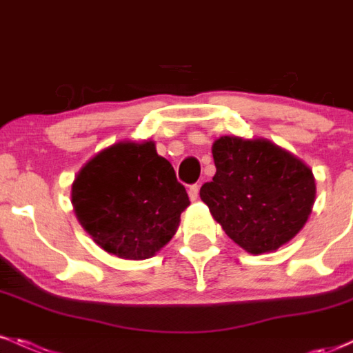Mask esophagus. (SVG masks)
<instances>
[{"label":"esophagus","mask_w":353,"mask_h":353,"mask_svg":"<svg viewBox=\"0 0 353 353\" xmlns=\"http://www.w3.org/2000/svg\"><path fill=\"white\" fill-rule=\"evenodd\" d=\"M199 188L201 185L199 184H192V185H189V199L190 201H196L197 197H199Z\"/></svg>","instance_id":"34e87169"}]
</instances>
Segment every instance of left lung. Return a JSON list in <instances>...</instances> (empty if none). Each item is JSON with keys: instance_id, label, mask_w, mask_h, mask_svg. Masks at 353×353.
<instances>
[{"instance_id": "1", "label": "left lung", "mask_w": 353, "mask_h": 353, "mask_svg": "<svg viewBox=\"0 0 353 353\" xmlns=\"http://www.w3.org/2000/svg\"><path fill=\"white\" fill-rule=\"evenodd\" d=\"M216 176L201 199L225 234L250 254L277 250L299 234L315 201L314 174L267 139L222 136L212 144Z\"/></svg>"}]
</instances>
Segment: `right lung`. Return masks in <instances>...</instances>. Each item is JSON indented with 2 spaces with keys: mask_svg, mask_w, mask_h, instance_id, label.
Listing matches in <instances>:
<instances>
[{
  "mask_svg": "<svg viewBox=\"0 0 353 353\" xmlns=\"http://www.w3.org/2000/svg\"><path fill=\"white\" fill-rule=\"evenodd\" d=\"M71 201L92 241L129 261H144L163 249L190 204L152 141H124L96 154L72 182Z\"/></svg>",
  "mask_w": 353,
  "mask_h": 353,
  "instance_id": "right-lung-1",
  "label": "right lung"
}]
</instances>
